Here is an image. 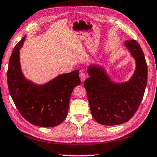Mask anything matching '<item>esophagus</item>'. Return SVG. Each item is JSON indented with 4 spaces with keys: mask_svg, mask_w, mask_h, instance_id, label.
Returning <instances> with one entry per match:
<instances>
[{
    "mask_svg": "<svg viewBox=\"0 0 157 157\" xmlns=\"http://www.w3.org/2000/svg\"><path fill=\"white\" fill-rule=\"evenodd\" d=\"M79 77H80V78H81V81L82 82H83L86 79V75H85L83 72H81V73H80Z\"/></svg>",
    "mask_w": 157,
    "mask_h": 157,
    "instance_id": "esophagus-1",
    "label": "esophagus"
}]
</instances>
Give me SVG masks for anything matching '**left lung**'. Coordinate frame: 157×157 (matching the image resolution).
<instances>
[{
    "label": "left lung",
    "mask_w": 157,
    "mask_h": 157,
    "mask_svg": "<svg viewBox=\"0 0 157 157\" xmlns=\"http://www.w3.org/2000/svg\"><path fill=\"white\" fill-rule=\"evenodd\" d=\"M124 45L135 61V70L128 81L115 82L105 67L94 63L87 67L90 77L84 82L91 113L102 125H119L128 122L140 106L146 90L147 67L142 49L136 40Z\"/></svg>",
    "instance_id": "left-lung-1"
}]
</instances>
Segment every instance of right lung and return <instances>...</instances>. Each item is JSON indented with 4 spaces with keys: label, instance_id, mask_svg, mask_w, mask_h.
Returning <instances> with one entry per match:
<instances>
[{
    "label": "right lung",
    "instance_id": "right-lung-1",
    "mask_svg": "<svg viewBox=\"0 0 157 157\" xmlns=\"http://www.w3.org/2000/svg\"><path fill=\"white\" fill-rule=\"evenodd\" d=\"M26 37L15 46L9 61L10 94L17 110L29 123L41 127L57 126L67 117L71 94L81 83L79 71L62 74L41 85L26 78L20 59V50Z\"/></svg>",
    "mask_w": 157,
    "mask_h": 157
}]
</instances>
